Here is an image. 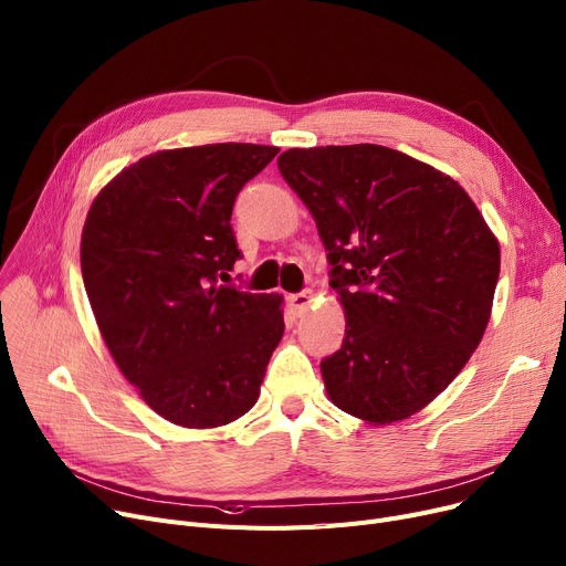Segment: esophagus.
I'll use <instances>...</instances> for the list:
<instances>
[{"instance_id":"obj_1","label":"esophagus","mask_w":566,"mask_h":566,"mask_svg":"<svg viewBox=\"0 0 566 566\" xmlns=\"http://www.w3.org/2000/svg\"><path fill=\"white\" fill-rule=\"evenodd\" d=\"M312 291L310 289H305V291H301V293H291L289 295V303H291V307L295 310V314H305L307 312V307H310V303H312Z\"/></svg>"}]
</instances>
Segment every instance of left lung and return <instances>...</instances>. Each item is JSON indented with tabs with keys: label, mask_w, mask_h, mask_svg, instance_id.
<instances>
[{
	"label": "left lung",
	"mask_w": 566,
	"mask_h": 566,
	"mask_svg": "<svg viewBox=\"0 0 566 566\" xmlns=\"http://www.w3.org/2000/svg\"><path fill=\"white\" fill-rule=\"evenodd\" d=\"M277 167L316 220L346 312L342 348L321 360L328 397L371 424L410 418L486 331L495 235L454 178L388 146L289 148Z\"/></svg>",
	"instance_id": "8db88e82"
}]
</instances>
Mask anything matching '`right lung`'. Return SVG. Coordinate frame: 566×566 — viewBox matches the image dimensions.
Returning <instances> with one entry per match:
<instances>
[{"mask_svg":"<svg viewBox=\"0 0 566 566\" xmlns=\"http://www.w3.org/2000/svg\"><path fill=\"white\" fill-rule=\"evenodd\" d=\"M277 146L158 151L109 181L82 231V280L114 363L165 420L222 427L259 399L284 335L282 295L229 280L238 192Z\"/></svg>","mask_w":566,"mask_h":566,"instance_id":"add662e5","label":"right lung"}]
</instances>
